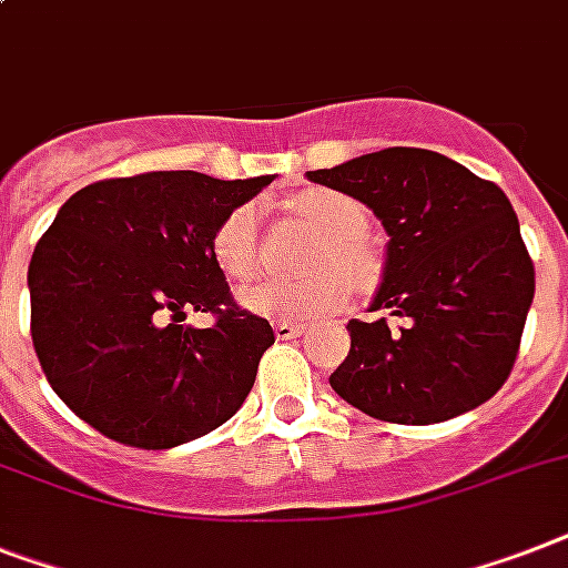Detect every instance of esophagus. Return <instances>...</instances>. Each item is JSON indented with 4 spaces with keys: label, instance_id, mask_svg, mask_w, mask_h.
Returning <instances> with one entry per match:
<instances>
[{
    "label": "esophagus",
    "instance_id": "1",
    "mask_svg": "<svg viewBox=\"0 0 568 568\" xmlns=\"http://www.w3.org/2000/svg\"><path fill=\"white\" fill-rule=\"evenodd\" d=\"M274 332H276V338H280V341H292V338H297V335H303V332H306V324H294V321H276Z\"/></svg>",
    "mask_w": 568,
    "mask_h": 568
}]
</instances>
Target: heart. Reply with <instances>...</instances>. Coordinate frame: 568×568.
Masks as SVG:
<instances>
[{
	"label": "heart",
	"instance_id": "obj_1",
	"mask_svg": "<svg viewBox=\"0 0 568 568\" xmlns=\"http://www.w3.org/2000/svg\"><path fill=\"white\" fill-rule=\"evenodd\" d=\"M294 210L315 224L329 244L321 253V268H344L356 280H367L371 262L362 247L371 219L356 197L344 192H308L292 201ZM212 260L230 280H247L260 268V204L242 201L219 219L210 239ZM244 308L256 315L283 317V321H317L344 308L349 300V283L344 274H324L306 283L288 280H256L239 292Z\"/></svg>",
	"mask_w": 568,
	"mask_h": 568
}]
</instances>
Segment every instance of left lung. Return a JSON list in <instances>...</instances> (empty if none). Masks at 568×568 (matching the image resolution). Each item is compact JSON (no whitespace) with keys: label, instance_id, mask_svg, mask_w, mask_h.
<instances>
[{"label":"left lung","instance_id":"left-lung-1","mask_svg":"<svg viewBox=\"0 0 568 568\" xmlns=\"http://www.w3.org/2000/svg\"><path fill=\"white\" fill-rule=\"evenodd\" d=\"M306 178L382 221L390 242L371 312L403 321H349L335 394L403 426L487 403L514 371L534 300V262L508 195L426 149L373 151Z\"/></svg>","mask_w":568,"mask_h":568}]
</instances>
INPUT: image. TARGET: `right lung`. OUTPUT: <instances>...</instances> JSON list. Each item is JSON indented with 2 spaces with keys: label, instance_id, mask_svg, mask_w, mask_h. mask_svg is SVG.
Segmentation results:
<instances>
[{
  "label": "right lung",
  "instance_id": "right-lung-1",
  "mask_svg": "<svg viewBox=\"0 0 568 568\" xmlns=\"http://www.w3.org/2000/svg\"><path fill=\"white\" fill-rule=\"evenodd\" d=\"M271 174L145 172L69 197L29 265L31 338L54 394L110 440L172 449L227 423L274 344L210 251L230 206ZM189 307L216 324H182Z\"/></svg>",
  "mask_w": 568,
  "mask_h": 568
}]
</instances>
